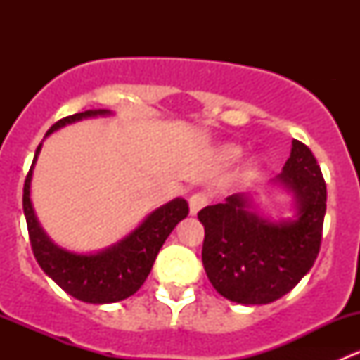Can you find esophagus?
Returning <instances> with one entry per match:
<instances>
[{"label": "esophagus", "mask_w": 360, "mask_h": 360, "mask_svg": "<svg viewBox=\"0 0 360 360\" xmlns=\"http://www.w3.org/2000/svg\"><path fill=\"white\" fill-rule=\"evenodd\" d=\"M188 202H190V214L191 216H197L198 210L203 209L209 203V197L205 193H202V191H198V193L191 195Z\"/></svg>", "instance_id": "esophagus-1"}]
</instances>
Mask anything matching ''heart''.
<instances>
[{
  "label": "heart",
  "mask_w": 360,
  "mask_h": 360,
  "mask_svg": "<svg viewBox=\"0 0 360 360\" xmlns=\"http://www.w3.org/2000/svg\"><path fill=\"white\" fill-rule=\"evenodd\" d=\"M242 155H244V150H242L240 146H235V144L224 146L223 150H221V157H223L224 160H228V162H237Z\"/></svg>",
  "instance_id": "heart-1"
}]
</instances>
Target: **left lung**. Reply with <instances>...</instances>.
<instances>
[{
  "instance_id": "obj_1",
  "label": "left lung",
  "mask_w": 360,
  "mask_h": 360,
  "mask_svg": "<svg viewBox=\"0 0 360 360\" xmlns=\"http://www.w3.org/2000/svg\"><path fill=\"white\" fill-rule=\"evenodd\" d=\"M274 181L296 198L294 219H263L244 193L198 212L207 277L235 303L266 304L282 297L310 271L321 250L328 190L310 148L294 139L291 157Z\"/></svg>"
}]
</instances>
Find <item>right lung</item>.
Here are the masks:
<instances>
[{
    "instance_id": "right-lung-1",
    "label": "right lung",
    "mask_w": 360,
    "mask_h": 360,
    "mask_svg": "<svg viewBox=\"0 0 360 360\" xmlns=\"http://www.w3.org/2000/svg\"><path fill=\"white\" fill-rule=\"evenodd\" d=\"M99 115H111L108 110H89L59 120L49 129L46 136L68 123L79 122ZM41 144L36 148L34 160L24 183V216L27 221L32 254L41 270L72 297L85 303L104 304L122 301L139 291L150 275L163 242L179 221L188 216V202L174 198L158 207L136 230L123 240L96 254H78L53 244L39 226L31 203L32 167L38 160Z\"/></svg>"
}]
</instances>
